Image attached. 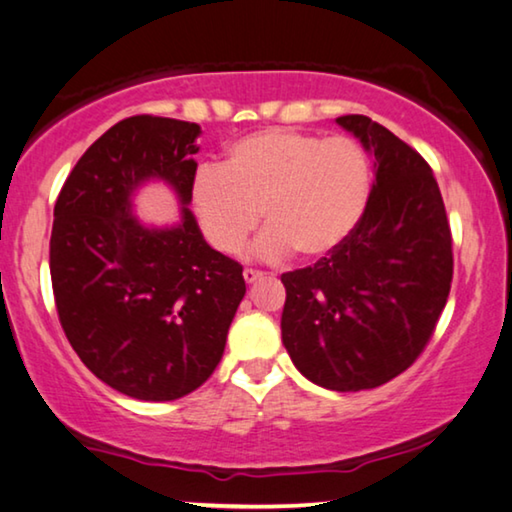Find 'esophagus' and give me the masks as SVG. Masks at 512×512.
I'll use <instances>...</instances> for the list:
<instances>
[{
	"mask_svg": "<svg viewBox=\"0 0 512 512\" xmlns=\"http://www.w3.org/2000/svg\"><path fill=\"white\" fill-rule=\"evenodd\" d=\"M243 278H246V282H257V280L264 278V273L257 271V269H246V271H243Z\"/></svg>",
	"mask_w": 512,
	"mask_h": 512,
	"instance_id": "34e87169",
	"label": "esophagus"
}]
</instances>
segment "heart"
Returning a JSON list of instances; mask_svg holds the SVG:
<instances>
[{"label":"heart","instance_id":"obj_1","mask_svg":"<svg viewBox=\"0 0 512 512\" xmlns=\"http://www.w3.org/2000/svg\"><path fill=\"white\" fill-rule=\"evenodd\" d=\"M372 188L370 158L354 137H324L296 128H269L241 137L216 167L190 181V207L213 248L236 255L257 230L269 227L257 255L303 259L329 255L354 232Z\"/></svg>","mask_w":512,"mask_h":512}]
</instances>
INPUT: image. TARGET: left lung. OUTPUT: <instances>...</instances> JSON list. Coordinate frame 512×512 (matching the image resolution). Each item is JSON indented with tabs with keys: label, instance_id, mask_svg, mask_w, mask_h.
Instances as JSON below:
<instances>
[{
	"label": "left lung",
	"instance_id": "obj_1",
	"mask_svg": "<svg viewBox=\"0 0 512 512\" xmlns=\"http://www.w3.org/2000/svg\"><path fill=\"white\" fill-rule=\"evenodd\" d=\"M375 154L354 232L305 269L282 273V345L312 384L377 388L430 342L453 282V236L427 160L363 114L335 119Z\"/></svg>",
	"mask_w": 512,
	"mask_h": 512
}]
</instances>
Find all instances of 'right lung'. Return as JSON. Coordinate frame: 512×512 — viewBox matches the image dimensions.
I'll return each mask as SVG.
<instances>
[{"instance_id":"add662e5","label":"right lung","mask_w":512,"mask_h":512,"mask_svg":"<svg viewBox=\"0 0 512 512\" xmlns=\"http://www.w3.org/2000/svg\"><path fill=\"white\" fill-rule=\"evenodd\" d=\"M197 135V124L154 114L119 121L75 163L55 204L50 276L61 329L98 379L135 400L200 388L246 294L243 266L204 241L188 209L167 230L131 213L133 190L154 177L186 207Z\"/></svg>"}]
</instances>
